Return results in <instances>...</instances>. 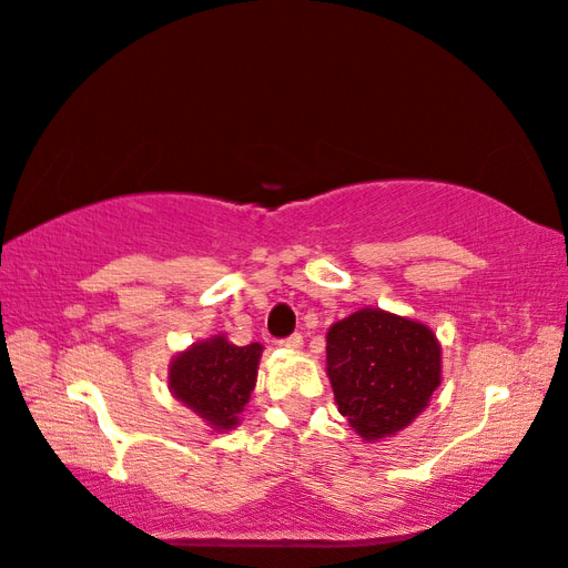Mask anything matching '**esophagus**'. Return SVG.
I'll return each mask as SVG.
<instances>
[{"mask_svg": "<svg viewBox=\"0 0 568 568\" xmlns=\"http://www.w3.org/2000/svg\"><path fill=\"white\" fill-rule=\"evenodd\" d=\"M281 346H285V348H303V336H300V334L285 336V339H281Z\"/></svg>", "mask_w": 568, "mask_h": 568, "instance_id": "34e87169", "label": "esophagus"}]
</instances>
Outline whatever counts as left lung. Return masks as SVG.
Listing matches in <instances>:
<instances>
[{
	"label": "left lung",
	"instance_id": "left-lung-1",
	"mask_svg": "<svg viewBox=\"0 0 568 568\" xmlns=\"http://www.w3.org/2000/svg\"><path fill=\"white\" fill-rule=\"evenodd\" d=\"M327 376L348 425L378 442L429 405L442 383V346L427 324L364 307L329 327Z\"/></svg>",
	"mask_w": 568,
	"mask_h": 568
}]
</instances>
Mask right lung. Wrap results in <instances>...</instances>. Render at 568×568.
I'll use <instances>...</instances> for the list:
<instances>
[{
	"label": "right lung",
	"instance_id": "1",
	"mask_svg": "<svg viewBox=\"0 0 568 568\" xmlns=\"http://www.w3.org/2000/svg\"><path fill=\"white\" fill-rule=\"evenodd\" d=\"M261 344L236 346L224 334L192 344L168 371L173 397L197 413L216 432L234 429L256 388Z\"/></svg>",
	"mask_w": 568,
	"mask_h": 568
}]
</instances>
